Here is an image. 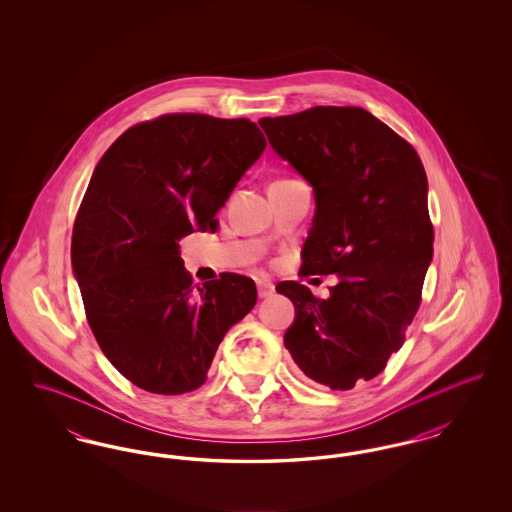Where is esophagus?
Here are the masks:
<instances>
[{"instance_id": "obj_1", "label": "esophagus", "mask_w": 512, "mask_h": 512, "mask_svg": "<svg viewBox=\"0 0 512 512\" xmlns=\"http://www.w3.org/2000/svg\"><path fill=\"white\" fill-rule=\"evenodd\" d=\"M257 292H259L261 299H265L268 295H272L274 286L270 282H265V280H257Z\"/></svg>"}]
</instances>
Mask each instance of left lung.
I'll list each match as a JSON object with an SVG mask.
<instances>
[{"mask_svg":"<svg viewBox=\"0 0 512 512\" xmlns=\"http://www.w3.org/2000/svg\"><path fill=\"white\" fill-rule=\"evenodd\" d=\"M272 149L315 190L301 276L338 274L320 299L286 280L295 365L332 390L372 380L399 351L434 253L428 180L414 147L361 107H313L259 121Z\"/></svg>","mask_w":512,"mask_h":512,"instance_id":"left-lung-1","label":"left lung"}]
</instances>
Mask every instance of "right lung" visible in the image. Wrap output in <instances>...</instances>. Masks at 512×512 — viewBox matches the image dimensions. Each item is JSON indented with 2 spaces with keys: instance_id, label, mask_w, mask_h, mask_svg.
Segmentation results:
<instances>
[{
  "instance_id": "obj_1",
  "label": "right lung",
  "mask_w": 512,
  "mask_h": 512,
  "mask_svg": "<svg viewBox=\"0 0 512 512\" xmlns=\"http://www.w3.org/2000/svg\"><path fill=\"white\" fill-rule=\"evenodd\" d=\"M265 147L249 119L169 113L130 126L99 159L71 259L99 347L134 386L197 390L224 334L255 307L242 274L195 290L178 242L217 230V211Z\"/></svg>"
}]
</instances>
